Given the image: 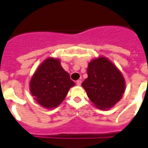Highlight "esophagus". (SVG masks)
I'll return each mask as SVG.
<instances>
[{"instance_id":"esophagus-1","label":"esophagus","mask_w":148,"mask_h":148,"mask_svg":"<svg viewBox=\"0 0 148 148\" xmlns=\"http://www.w3.org/2000/svg\"><path fill=\"white\" fill-rule=\"evenodd\" d=\"M80 84H81V81H80V80H77V86H80Z\"/></svg>"}]
</instances>
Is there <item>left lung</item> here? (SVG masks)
Segmentation results:
<instances>
[{
    "label": "left lung",
    "mask_w": 148,
    "mask_h": 148,
    "mask_svg": "<svg viewBox=\"0 0 148 148\" xmlns=\"http://www.w3.org/2000/svg\"><path fill=\"white\" fill-rule=\"evenodd\" d=\"M87 75L82 86L96 107L106 110L122 99L125 81L121 71L107 58L92 60L88 64Z\"/></svg>",
    "instance_id": "left-lung-1"
}]
</instances>
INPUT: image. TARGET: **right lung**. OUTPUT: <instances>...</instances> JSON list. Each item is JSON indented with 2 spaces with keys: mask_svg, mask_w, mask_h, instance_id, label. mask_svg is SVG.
<instances>
[{
  "mask_svg": "<svg viewBox=\"0 0 148 148\" xmlns=\"http://www.w3.org/2000/svg\"><path fill=\"white\" fill-rule=\"evenodd\" d=\"M74 85L69 74L61 65L60 60L48 58L32 75L29 90L39 105L51 109L63 102L71 87Z\"/></svg>",
  "mask_w": 148,
  "mask_h": 148,
  "instance_id": "add662e5",
  "label": "right lung"
}]
</instances>
